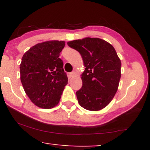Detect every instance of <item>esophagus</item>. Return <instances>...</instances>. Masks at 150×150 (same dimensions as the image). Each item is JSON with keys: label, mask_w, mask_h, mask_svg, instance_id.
Masks as SVG:
<instances>
[{"label": "esophagus", "mask_w": 150, "mask_h": 150, "mask_svg": "<svg viewBox=\"0 0 150 150\" xmlns=\"http://www.w3.org/2000/svg\"><path fill=\"white\" fill-rule=\"evenodd\" d=\"M75 74H76V72H75L74 71H71V72L69 73V76H70V77H73V76H74Z\"/></svg>", "instance_id": "esophagus-1"}]
</instances>
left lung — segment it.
Segmentation results:
<instances>
[{
    "mask_svg": "<svg viewBox=\"0 0 150 150\" xmlns=\"http://www.w3.org/2000/svg\"><path fill=\"white\" fill-rule=\"evenodd\" d=\"M80 52L85 70L83 86L76 91L79 103L89 110L106 107L115 95L121 78V63L112 45L100 38H87L67 42Z\"/></svg>",
    "mask_w": 150,
    "mask_h": 150,
    "instance_id": "obj_1",
    "label": "left lung"
}]
</instances>
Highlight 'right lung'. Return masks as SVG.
Segmentation results:
<instances>
[{"mask_svg": "<svg viewBox=\"0 0 150 150\" xmlns=\"http://www.w3.org/2000/svg\"><path fill=\"white\" fill-rule=\"evenodd\" d=\"M64 41H48L30 48L24 53L20 66V80L33 103L42 108L59 104L67 76L59 54Z\"/></svg>", "mask_w": 150, "mask_h": 150, "instance_id": "right-lung-1", "label": "right lung"}]
</instances>
